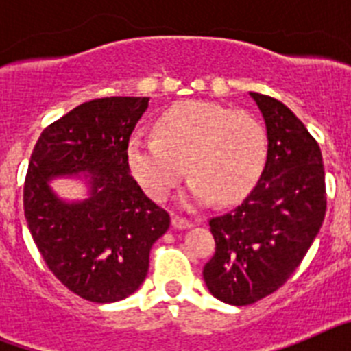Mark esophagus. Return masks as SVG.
I'll list each match as a JSON object with an SVG mask.
<instances>
[{
  "label": "esophagus",
  "mask_w": 351,
  "mask_h": 351,
  "mask_svg": "<svg viewBox=\"0 0 351 351\" xmlns=\"http://www.w3.org/2000/svg\"><path fill=\"white\" fill-rule=\"evenodd\" d=\"M172 226L173 228H178V230H186V228H191V226H193V223H191L190 219L181 218V216H173Z\"/></svg>",
  "instance_id": "esophagus-1"
}]
</instances>
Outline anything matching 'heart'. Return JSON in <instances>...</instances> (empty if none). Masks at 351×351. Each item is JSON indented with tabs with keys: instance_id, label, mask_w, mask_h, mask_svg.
I'll use <instances>...</instances> for the list:
<instances>
[{
	"instance_id": "b5f03b06",
	"label": "heart",
	"mask_w": 351,
	"mask_h": 351,
	"mask_svg": "<svg viewBox=\"0 0 351 351\" xmlns=\"http://www.w3.org/2000/svg\"><path fill=\"white\" fill-rule=\"evenodd\" d=\"M156 137L132 135L126 144L130 172L153 200H165L193 176L186 206L246 198L267 163V133L255 116L210 101L172 105L154 123Z\"/></svg>"
}]
</instances>
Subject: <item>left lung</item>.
Returning <instances> with one entry per match:
<instances>
[{
	"label": "left lung",
	"instance_id": "left-lung-1",
	"mask_svg": "<svg viewBox=\"0 0 351 351\" xmlns=\"http://www.w3.org/2000/svg\"><path fill=\"white\" fill-rule=\"evenodd\" d=\"M267 128V163L241 206L209 219L216 251L204 281L216 299L247 306L293 274L325 218L320 145L280 100L250 93Z\"/></svg>",
	"mask_w": 351,
	"mask_h": 351
}]
</instances>
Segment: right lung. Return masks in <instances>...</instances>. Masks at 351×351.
<instances>
[{
	"label": "right lung",
	"mask_w": 351,
	"mask_h": 351,
	"mask_svg": "<svg viewBox=\"0 0 351 351\" xmlns=\"http://www.w3.org/2000/svg\"><path fill=\"white\" fill-rule=\"evenodd\" d=\"M149 98L86 101L43 130L24 182V216L43 262L70 291L91 302L123 300L145 280L149 253L170 216L130 176L126 144ZM92 173V197L68 204L48 181Z\"/></svg>",
	"instance_id": "right-lung-1"
}]
</instances>
